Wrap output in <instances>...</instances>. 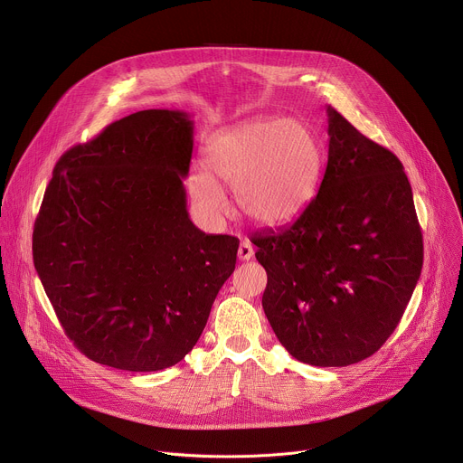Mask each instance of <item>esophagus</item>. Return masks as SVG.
I'll use <instances>...</instances> for the list:
<instances>
[{"mask_svg":"<svg viewBox=\"0 0 463 463\" xmlns=\"http://www.w3.org/2000/svg\"><path fill=\"white\" fill-rule=\"evenodd\" d=\"M252 254H254L252 245H250L249 241H241L240 247H238V258H240L241 261H247V260L252 258Z\"/></svg>","mask_w":463,"mask_h":463,"instance_id":"esophagus-1","label":"esophagus"}]
</instances>
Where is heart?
I'll return each mask as SVG.
<instances>
[{"instance_id":"obj_1","label":"heart","mask_w":463,"mask_h":463,"mask_svg":"<svg viewBox=\"0 0 463 463\" xmlns=\"http://www.w3.org/2000/svg\"><path fill=\"white\" fill-rule=\"evenodd\" d=\"M324 165L315 129L298 118H256L216 136L205 152V166L186 177L197 211L218 218L227 211L218 183L236 190L243 216L266 227L297 218L313 200Z\"/></svg>"}]
</instances>
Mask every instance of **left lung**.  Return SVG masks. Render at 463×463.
<instances>
[{
  "label": "left lung",
  "mask_w": 463,
  "mask_h": 463,
  "mask_svg": "<svg viewBox=\"0 0 463 463\" xmlns=\"http://www.w3.org/2000/svg\"><path fill=\"white\" fill-rule=\"evenodd\" d=\"M327 113L317 195L280 231L252 236L268 273L261 306L282 346L313 366L375 354L400 324L423 266V238L402 161Z\"/></svg>",
  "instance_id": "1"
}]
</instances>
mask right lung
Masks as SVG:
<instances>
[{
    "label": "right lung",
    "instance_id": "1",
    "mask_svg": "<svg viewBox=\"0 0 463 463\" xmlns=\"http://www.w3.org/2000/svg\"><path fill=\"white\" fill-rule=\"evenodd\" d=\"M192 146L188 113L145 109L54 166L33 232L34 268L65 335L95 363L177 364L234 271L238 238L190 222Z\"/></svg>",
    "mask_w": 463,
    "mask_h": 463
}]
</instances>
